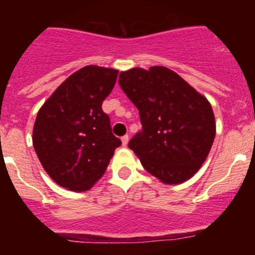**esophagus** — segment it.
I'll return each mask as SVG.
<instances>
[{"label":"esophagus","mask_w":255,"mask_h":255,"mask_svg":"<svg viewBox=\"0 0 255 255\" xmlns=\"http://www.w3.org/2000/svg\"><path fill=\"white\" fill-rule=\"evenodd\" d=\"M121 141H123L124 147H126V145H128V141H129V135H124L123 138H121Z\"/></svg>","instance_id":"obj_1"}]
</instances>
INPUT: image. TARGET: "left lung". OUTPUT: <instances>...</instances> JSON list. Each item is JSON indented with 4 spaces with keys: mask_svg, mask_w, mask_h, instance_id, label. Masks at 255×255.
I'll use <instances>...</instances> for the list:
<instances>
[{
    "mask_svg": "<svg viewBox=\"0 0 255 255\" xmlns=\"http://www.w3.org/2000/svg\"><path fill=\"white\" fill-rule=\"evenodd\" d=\"M119 84L139 110L141 130L129 148L143 167L166 184L190 179L215 140V115L208 101L163 66L121 73Z\"/></svg>",
    "mask_w": 255,
    "mask_h": 255,
    "instance_id": "left-lung-1",
    "label": "left lung"
}]
</instances>
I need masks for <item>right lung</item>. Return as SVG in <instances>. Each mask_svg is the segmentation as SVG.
<instances>
[{
	"label": "right lung",
	"mask_w": 255,
	"mask_h": 255,
	"mask_svg": "<svg viewBox=\"0 0 255 255\" xmlns=\"http://www.w3.org/2000/svg\"><path fill=\"white\" fill-rule=\"evenodd\" d=\"M119 71L85 66L65 80L39 110L33 145L51 179L74 191L91 189L121 140L102 110Z\"/></svg>",
	"instance_id": "1"
}]
</instances>
